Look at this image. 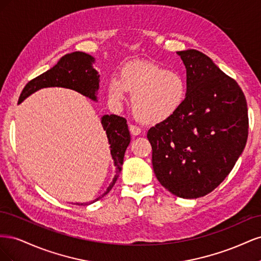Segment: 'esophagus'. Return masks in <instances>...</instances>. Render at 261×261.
Masks as SVG:
<instances>
[{"instance_id":"34e87169","label":"esophagus","mask_w":261,"mask_h":261,"mask_svg":"<svg viewBox=\"0 0 261 261\" xmlns=\"http://www.w3.org/2000/svg\"><path fill=\"white\" fill-rule=\"evenodd\" d=\"M129 132H130L132 135H134V136H137V135H140L141 129H140V127H138V126L130 124V125H129Z\"/></svg>"}]
</instances>
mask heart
I'll return each instance as SVG.
<instances>
[{
  "label": "heart",
  "mask_w": 261,
  "mask_h": 261,
  "mask_svg": "<svg viewBox=\"0 0 261 261\" xmlns=\"http://www.w3.org/2000/svg\"><path fill=\"white\" fill-rule=\"evenodd\" d=\"M126 92L133 96L132 109L138 120L160 123L174 115L187 93L184 77L151 62H132L122 67L117 78L108 83V96L121 105Z\"/></svg>",
  "instance_id": "heart-1"
}]
</instances>
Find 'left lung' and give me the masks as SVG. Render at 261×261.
I'll use <instances>...</instances> for the list:
<instances>
[{
  "instance_id": "8db88e82",
  "label": "left lung",
  "mask_w": 261,
  "mask_h": 261,
  "mask_svg": "<svg viewBox=\"0 0 261 261\" xmlns=\"http://www.w3.org/2000/svg\"><path fill=\"white\" fill-rule=\"evenodd\" d=\"M177 54L187 93L178 111L148 130L160 184L180 198L206 196L230 174L248 137L247 102L241 87L206 54Z\"/></svg>"
}]
</instances>
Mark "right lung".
I'll return each instance as SVG.
<instances>
[{
    "label": "right lung",
    "mask_w": 261,
    "mask_h": 261,
    "mask_svg": "<svg viewBox=\"0 0 261 261\" xmlns=\"http://www.w3.org/2000/svg\"><path fill=\"white\" fill-rule=\"evenodd\" d=\"M93 62L94 59L91 55L80 51L64 55L57 65L28 82L25 88L22 89L18 101H23L31 93L41 88H45V87H63V88L73 89L93 101H97L100 76L97 70L92 67ZM101 124L107 133L110 148H111V154L116 167V174L107 191L89 203L98 201L111 191L122 170L126 148L130 143L127 122L124 117L115 114L105 115L102 117ZM76 204L83 206L87 203Z\"/></svg>",
    "instance_id": "1"
}]
</instances>
